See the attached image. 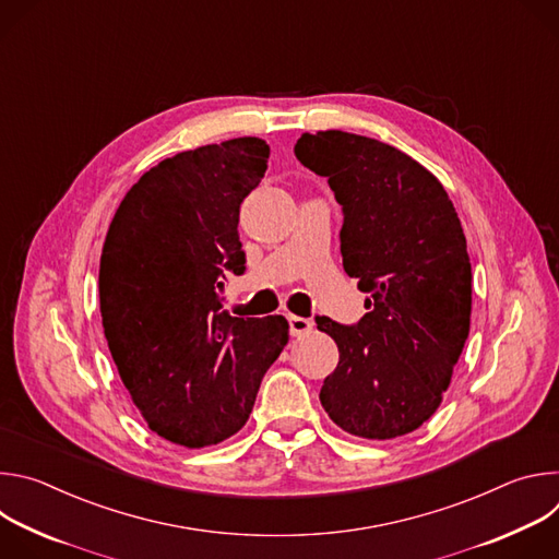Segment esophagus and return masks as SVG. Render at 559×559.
Segmentation results:
<instances>
[{
  "label": "esophagus",
  "instance_id": "obj_1",
  "mask_svg": "<svg viewBox=\"0 0 559 559\" xmlns=\"http://www.w3.org/2000/svg\"><path fill=\"white\" fill-rule=\"evenodd\" d=\"M287 323H289L292 336H305L313 330V323L309 321V318H302V316H287Z\"/></svg>",
  "mask_w": 559,
  "mask_h": 559
}]
</instances>
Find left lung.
Segmentation results:
<instances>
[{"label":"left lung","instance_id":"1","mask_svg":"<svg viewBox=\"0 0 559 559\" xmlns=\"http://www.w3.org/2000/svg\"><path fill=\"white\" fill-rule=\"evenodd\" d=\"M294 154L328 177L343 207V267L369 294L354 325L316 316L341 354L321 403L354 436L412 433L442 403L468 336L471 263L455 207L429 170L369 136L302 134Z\"/></svg>","mask_w":559,"mask_h":559}]
</instances>
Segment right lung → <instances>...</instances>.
Instances as JSON below:
<instances>
[{"instance_id": "1", "label": "right lung", "mask_w": 559, "mask_h": 559, "mask_svg": "<svg viewBox=\"0 0 559 559\" xmlns=\"http://www.w3.org/2000/svg\"><path fill=\"white\" fill-rule=\"evenodd\" d=\"M257 136L179 152L121 201L102 252L104 334L147 427L190 449L241 429L261 380L287 345L283 316L223 309L246 274L238 212L267 170Z\"/></svg>"}]
</instances>
